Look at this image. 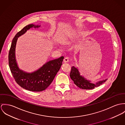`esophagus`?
Instances as JSON below:
<instances>
[{
    "label": "esophagus",
    "mask_w": 125,
    "mask_h": 125,
    "mask_svg": "<svg viewBox=\"0 0 125 125\" xmlns=\"http://www.w3.org/2000/svg\"><path fill=\"white\" fill-rule=\"evenodd\" d=\"M63 61H64V63H68V61H69V59H68V58H65L64 59V60H63Z\"/></svg>",
    "instance_id": "obj_1"
}]
</instances>
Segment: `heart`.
Returning a JSON list of instances; mask_svg holds the SVG:
<instances>
[{
  "instance_id": "obj_1",
  "label": "heart",
  "mask_w": 125,
  "mask_h": 125,
  "mask_svg": "<svg viewBox=\"0 0 125 125\" xmlns=\"http://www.w3.org/2000/svg\"><path fill=\"white\" fill-rule=\"evenodd\" d=\"M74 41H75V38H71L70 39H68L67 40H66L64 42V45L65 46H70L73 43V42H74Z\"/></svg>"
}]
</instances>
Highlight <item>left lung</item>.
I'll return each instance as SVG.
<instances>
[{"instance_id":"obj_1","label":"left lung","mask_w":125,"mask_h":125,"mask_svg":"<svg viewBox=\"0 0 125 125\" xmlns=\"http://www.w3.org/2000/svg\"><path fill=\"white\" fill-rule=\"evenodd\" d=\"M70 77L77 86L83 89H93L96 87L100 86L107 80L106 79L98 81L96 83H92L91 81L87 80L84 77L81 76L78 69L74 66L71 67Z\"/></svg>"}]
</instances>
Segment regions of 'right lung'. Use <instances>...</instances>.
Here are the masks:
<instances>
[{"mask_svg":"<svg viewBox=\"0 0 125 125\" xmlns=\"http://www.w3.org/2000/svg\"><path fill=\"white\" fill-rule=\"evenodd\" d=\"M40 27L39 25L29 24L19 32L12 40L9 54L10 69L16 82L22 88L35 92L43 91L51 84L62 65L64 59L62 56L50 60L32 73H27L19 67L15 57V48L18 38L30 28Z\"/></svg>","mask_w":125,"mask_h":125,"instance_id":"add662e5","label":"right lung"}]
</instances>
